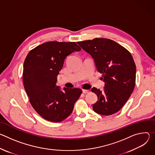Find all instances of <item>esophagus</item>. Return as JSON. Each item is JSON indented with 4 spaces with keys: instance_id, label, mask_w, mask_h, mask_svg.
I'll use <instances>...</instances> for the list:
<instances>
[{
    "instance_id": "1",
    "label": "esophagus",
    "mask_w": 155,
    "mask_h": 155,
    "mask_svg": "<svg viewBox=\"0 0 155 155\" xmlns=\"http://www.w3.org/2000/svg\"><path fill=\"white\" fill-rule=\"evenodd\" d=\"M82 91H83V93H84V94H86V93H89V90H82Z\"/></svg>"
}]
</instances>
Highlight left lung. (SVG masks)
Returning <instances> with one entry per match:
<instances>
[{
	"instance_id": "1",
	"label": "left lung",
	"mask_w": 155,
	"mask_h": 155,
	"mask_svg": "<svg viewBox=\"0 0 155 155\" xmlns=\"http://www.w3.org/2000/svg\"><path fill=\"white\" fill-rule=\"evenodd\" d=\"M77 43L94 59L105 83L102 91L96 87L91 89L98 97L93 105V110L106 116L117 113L134 89L136 67L133 58L125 48L110 39L96 38Z\"/></svg>"
}]
</instances>
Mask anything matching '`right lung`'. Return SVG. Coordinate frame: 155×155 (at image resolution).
Segmentation results:
<instances>
[{"label":"right lung","instance_id":"add662e5","mask_svg":"<svg viewBox=\"0 0 155 155\" xmlns=\"http://www.w3.org/2000/svg\"><path fill=\"white\" fill-rule=\"evenodd\" d=\"M81 48L75 42L48 41L29 51L24 65L23 80L29 101L45 120L61 122L72 112L82 90L56 85L57 76L65 58Z\"/></svg>","mask_w":155,"mask_h":155}]
</instances>
